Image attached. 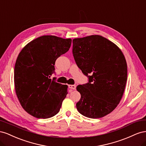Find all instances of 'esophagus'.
<instances>
[{"label": "esophagus", "mask_w": 146, "mask_h": 146, "mask_svg": "<svg viewBox=\"0 0 146 146\" xmlns=\"http://www.w3.org/2000/svg\"><path fill=\"white\" fill-rule=\"evenodd\" d=\"M69 88L71 90H76V85H69Z\"/></svg>", "instance_id": "esophagus-1"}]
</instances>
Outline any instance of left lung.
I'll use <instances>...</instances> for the list:
<instances>
[{
    "mask_svg": "<svg viewBox=\"0 0 146 146\" xmlns=\"http://www.w3.org/2000/svg\"><path fill=\"white\" fill-rule=\"evenodd\" d=\"M72 54L88 83L77 86L81 98L76 104L82 115L97 119L119 104L127 80L126 60L115 44L100 35L74 39Z\"/></svg>",
    "mask_w": 146,
    "mask_h": 146,
    "instance_id": "obj_1",
    "label": "left lung"
}]
</instances>
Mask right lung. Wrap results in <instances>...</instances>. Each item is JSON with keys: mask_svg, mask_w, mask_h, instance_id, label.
<instances>
[{"mask_svg": "<svg viewBox=\"0 0 146 146\" xmlns=\"http://www.w3.org/2000/svg\"><path fill=\"white\" fill-rule=\"evenodd\" d=\"M71 42V39L45 35L28 43L19 53L15 66L16 93L32 116L46 119L59 112L68 86L49 78L55 73L56 60L69 50Z\"/></svg>", "mask_w": 146, "mask_h": 146, "instance_id": "add662e5", "label": "right lung"}]
</instances>
